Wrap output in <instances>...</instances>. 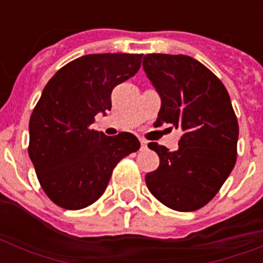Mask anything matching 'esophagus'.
Listing matches in <instances>:
<instances>
[{"label": "esophagus", "mask_w": 263, "mask_h": 263, "mask_svg": "<svg viewBox=\"0 0 263 263\" xmlns=\"http://www.w3.org/2000/svg\"><path fill=\"white\" fill-rule=\"evenodd\" d=\"M140 144H142V147H146V146H147V140L146 139H142V138H140Z\"/></svg>", "instance_id": "obj_1"}]
</instances>
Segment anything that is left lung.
Returning a JSON list of instances; mask_svg holds the SVG:
<instances>
[{"mask_svg":"<svg viewBox=\"0 0 263 263\" xmlns=\"http://www.w3.org/2000/svg\"><path fill=\"white\" fill-rule=\"evenodd\" d=\"M143 69L161 97L157 127L171 124L183 135L169 152L150 142L160 166L146 175L148 191L177 212L203 208L236 164L239 124L221 80L190 55L147 54Z\"/></svg>","mask_w":263,"mask_h":263,"instance_id":"obj_1","label":"left lung"}]
</instances>
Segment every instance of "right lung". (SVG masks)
Listing matches in <instances>:
<instances>
[{"mask_svg":"<svg viewBox=\"0 0 263 263\" xmlns=\"http://www.w3.org/2000/svg\"><path fill=\"white\" fill-rule=\"evenodd\" d=\"M143 54L103 53L55 72L30 117L28 156L43 191L57 206L79 210L102 195L119 161L139 150L135 135L91 129L111 107V91L139 71Z\"/></svg>","mask_w":263,"mask_h":263,"instance_id":"right-lung-1","label":"right lung"}]
</instances>
